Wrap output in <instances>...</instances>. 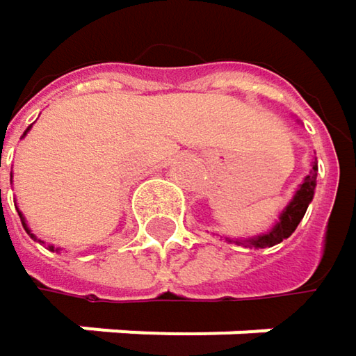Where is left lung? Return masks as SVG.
I'll use <instances>...</instances> for the list:
<instances>
[{
  "instance_id": "1",
  "label": "left lung",
  "mask_w": 356,
  "mask_h": 356,
  "mask_svg": "<svg viewBox=\"0 0 356 356\" xmlns=\"http://www.w3.org/2000/svg\"><path fill=\"white\" fill-rule=\"evenodd\" d=\"M316 185H318V159L312 163L309 175H305V179L299 183V187L293 193L291 202L282 208V212L278 214V220L268 231H264V233H259L255 237H248V239H229L227 237V241L237 243V245H245V248L264 249L278 245L282 239H289L295 233V229L299 227V222L303 220V216L307 212V206L314 200Z\"/></svg>"
}]
</instances>
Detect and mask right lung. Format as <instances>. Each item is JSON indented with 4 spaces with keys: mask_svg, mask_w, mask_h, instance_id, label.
Segmentation results:
<instances>
[{
    "mask_svg": "<svg viewBox=\"0 0 356 356\" xmlns=\"http://www.w3.org/2000/svg\"><path fill=\"white\" fill-rule=\"evenodd\" d=\"M31 127H33V125H29V129H26V131H24V134H22V138H24V136H26V134H29V131H31ZM16 210H18V208H16ZM18 214H20V220H22V227H24V231H26V233H29V235H31V237H33V239H35V241H38V243H42V241H40V239H36L35 235H33V231H31V229H29V225H26V218H24V214H22V212H20V210H18ZM49 249H51V251H59V248H55V245H49Z\"/></svg>",
    "mask_w": 356,
    "mask_h": 356,
    "instance_id": "add662e5",
    "label": "right lung"
}]
</instances>
